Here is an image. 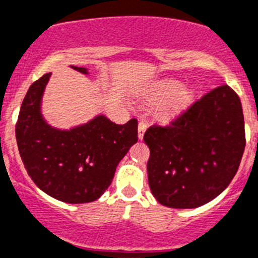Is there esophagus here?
Wrapping results in <instances>:
<instances>
[{
    "label": "esophagus",
    "mask_w": 258,
    "mask_h": 258,
    "mask_svg": "<svg viewBox=\"0 0 258 258\" xmlns=\"http://www.w3.org/2000/svg\"><path fill=\"white\" fill-rule=\"evenodd\" d=\"M145 131H146V123L145 122H140V123H139V127H138V134H139V139H140V140H143Z\"/></svg>",
    "instance_id": "obj_1"
}]
</instances>
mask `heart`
Instances as JSON below:
<instances>
[{
	"instance_id": "1",
	"label": "heart",
	"mask_w": 258,
	"mask_h": 258,
	"mask_svg": "<svg viewBox=\"0 0 258 258\" xmlns=\"http://www.w3.org/2000/svg\"><path fill=\"white\" fill-rule=\"evenodd\" d=\"M198 92L194 87L185 86L176 80H163L154 83L149 90V100L161 104L157 114L163 120L175 119L187 112L197 101Z\"/></svg>"
}]
</instances>
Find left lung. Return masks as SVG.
Returning <instances> with one entry per match:
<instances>
[{
    "label": "left lung",
    "instance_id": "left-lung-1",
    "mask_svg": "<svg viewBox=\"0 0 258 258\" xmlns=\"http://www.w3.org/2000/svg\"><path fill=\"white\" fill-rule=\"evenodd\" d=\"M150 149L148 181L171 208H197L230 184L245 146L240 99L227 85L204 95L172 124L144 135Z\"/></svg>",
    "mask_w": 258,
    "mask_h": 258
}]
</instances>
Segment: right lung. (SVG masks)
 <instances>
[{"mask_svg":"<svg viewBox=\"0 0 258 258\" xmlns=\"http://www.w3.org/2000/svg\"><path fill=\"white\" fill-rule=\"evenodd\" d=\"M82 74L89 69L71 66ZM50 73L29 87L15 127L16 143L28 175L47 196L78 204L100 198L112 184L115 168L138 143V120L115 124L97 114L72 128L51 126L42 114Z\"/></svg>","mask_w":258,"mask_h":258,"instance_id":"add662e5","label":"right lung"}]
</instances>
